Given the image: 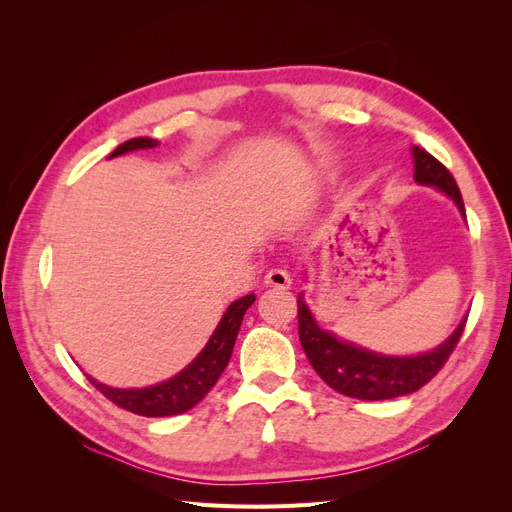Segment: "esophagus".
Listing matches in <instances>:
<instances>
[{
	"label": "esophagus",
	"mask_w": 512,
	"mask_h": 512,
	"mask_svg": "<svg viewBox=\"0 0 512 512\" xmlns=\"http://www.w3.org/2000/svg\"><path fill=\"white\" fill-rule=\"evenodd\" d=\"M292 280L286 269H271L267 275H265V286L269 288H290Z\"/></svg>",
	"instance_id": "obj_1"
}]
</instances>
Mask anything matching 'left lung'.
<instances>
[{"instance_id":"1","label":"left lung","mask_w":512,"mask_h":512,"mask_svg":"<svg viewBox=\"0 0 512 512\" xmlns=\"http://www.w3.org/2000/svg\"><path fill=\"white\" fill-rule=\"evenodd\" d=\"M412 158L414 181L444 192L457 205L463 218H466L461 192L446 166H442L431 153H427L421 147H412ZM297 303L299 339L309 363L316 369V374L327 382L333 391L365 401L410 395L421 389V386H425L438 374L448 356L455 350L468 320V316L463 318L457 324V329L448 335L438 348L421 354L395 356L356 346L348 342V339H342L335 333L322 329L318 320L314 318L312 309L303 301V292L299 294Z\"/></svg>"}]
</instances>
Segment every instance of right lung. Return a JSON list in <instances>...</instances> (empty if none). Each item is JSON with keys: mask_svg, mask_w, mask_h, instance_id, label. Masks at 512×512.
I'll use <instances>...</instances> for the list:
<instances>
[{"mask_svg": "<svg viewBox=\"0 0 512 512\" xmlns=\"http://www.w3.org/2000/svg\"><path fill=\"white\" fill-rule=\"evenodd\" d=\"M158 145L160 143L149 136L130 138V141L119 145L108 158H117L128 151L151 149ZM254 301L256 294H245V297L232 301L222 320L218 322V327H215L213 335L209 337L207 346L198 352L196 359L188 367H183L177 376L160 384L145 386V389H115V386L102 384L91 376L87 378L104 397L128 412L141 416H175L188 412L213 389V384L222 376V371L230 361L232 348H235L243 316Z\"/></svg>", "mask_w": 512, "mask_h": 512, "instance_id": "add662e5", "label": "right lung"}]
</instances>
